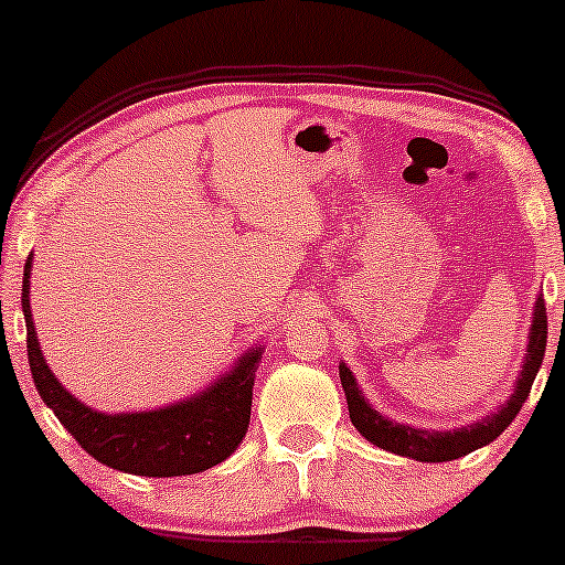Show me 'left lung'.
<instances>
[{"instance_id":"1","label":"left lung","mask_w":565,"mask_h":565,"mask_svg":"<svg viewBox=\"0 0 565 565\" xmlns=\"http://www.w3.org/2000/svg\"><path fill=\"white\" fill-rule=\"evenodd\" d=\"M544 348H547V308H544V300L540 297L534 305V321H531L526 364L521 369V377H518L515 391H512L508 404L499 408L497 414H491V417H483L481 423L444 433H427L419 430V427L398 425L382 417L380 412H374V408L366 404L359 385H355V377L350 374V369L342 364L340 380L348 398L350 423L355 425V430H359L361 436L385 451L401 454V457L408 459H419V462H451V459H459L465 457V454L491 444V440L508 430V425L515 419V414L521 412L523 404H526L531 385H534L536 372H540L542 366Z\"/></svg>"}]
</instances>
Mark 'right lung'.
<instances>
[{"instance_id":"1","label":"right lung","mask_w":565,"mask_h":565,"mask_svg":"<svg viewBox=\"0 0 565 565\" xmlns=\"http://www.w3.org/2000/svg\"><path fill=\"white\" fill-rule=\"evenodd\" d=\"M31 257L23 268V316L25 348L31 377L42 401L55 412L76 444L97 462L114 470L148 478L193 476L210 470L238 449L249 427L252 385L260 364V350L242 355L236 369L204 393L183 404L135 414H100L76 401L44 364L29 305Z\"/></svg>"}]
</instances>
